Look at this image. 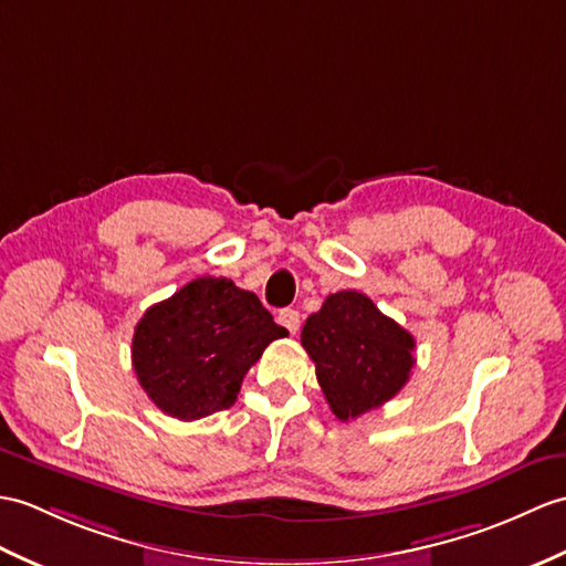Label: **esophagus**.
I'll return each mask as SVG.
<instances>
[{
	"mask_svg": "<svg viewBox=\"0 0 566 566\" xmlns=\"http://www.w3.org/2000/svg\"><path fill=\"white\" fill-rule=\"evenodd\" d=\"M277 321H280V325H284L286 331L292 333V335H296V333H298V325H301V315H298V311H294V308H284V311H280Z\"/></svg>",
	"mask_w": 566,
	"mask_h": 566,
	"instance_id": "34e87169",
	"label": "esophagus"
}]
</instances>
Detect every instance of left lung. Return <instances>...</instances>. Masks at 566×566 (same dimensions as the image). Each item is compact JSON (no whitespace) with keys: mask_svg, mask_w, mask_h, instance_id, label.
<instances>
[{"mask_svg":"<svg viewBox=\"0 0 566 566\" xmlns=\"http://www.w3.org/2000/svg\"><path fill=\"white\" fill-rule=\"evenodd\" d=\"M301 345L315 364L323 396L349 422L396 398L415 366V337L359 292L331 294L308 315Z\"/></svg>","mask_w":566,"mask_h":566,"instance_id":"1","label":"left lung"}]
</instances>
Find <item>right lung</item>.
I'll use <instances>...</instances> for the list:
<instances>
[{"label":"right lung","mask_w":566,"mask_h":566,"mask_svg":"<svg viewBox=\"0 0 566 566\" xmlns=\"http://www.w3.org/2000/svg\"><path fill=\"white\" fill-rule=\"evenodd\" d=\"M286 337L253 292L227 277H197L142 315L133 337L139 386L182 422L227 410L243 376Z\"/></svg>","instance_id":"add662e5"}]
</instances>
